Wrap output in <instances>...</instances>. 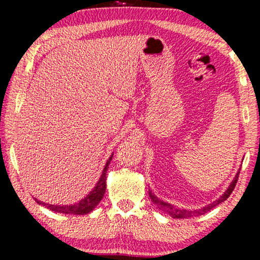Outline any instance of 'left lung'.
I'll use <instances>...</instances> for the list:
<instances>
[{
  "instance_id": "1",
  "label": "left lung",
  "mask_w": 260,
  "mask_h": 260,
  "mask_svg": "<svg viewBox=\"0 0 260 260\" xmlns=\"http://www.w3.org/2000/svg\"><path fill=\"white\" fill-rule=\"evenodd\" d=\"M239 174H240V170L237 173L236 177H234V180L232 181V183L230 184V187L227 188V190L223 193V195L221 198H219L218 200L212 202V204H209L207 206H205V207H202L200 209H194V211H187V209H180V208H176L175 206L170 205V204H167V202L159 200L158 198L155 197V194H152L150 190H149V197H150L151 201L154 202V204L157 206V207L161 209V211L168 213V214L172 216V218H175V219H187V218H194V216H199V215H202L205 214V213H207L213 209L214 207H216L219 204H221L225 200L229 199V197L232 193L234 187H236L237 184V181H238V177H239Z\"/></svg>"
}]
</instances>
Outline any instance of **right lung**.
Wrapping results in <instances>:
<instances>
[{"label":"right lung","mask_w":260,"mask_h":260,"mask_svg":"<svg viewBox=\"0 0 260 260\" xmlns=\"http://www.w3.org/2000/svg\"><path fill=\"white\" fill-rule=\"evenodd\" d=\"M112 156L113 155H111V157L108 159V162H106L105 168H104V170H103L101 179H99L98 183L95 184L93 190H91L90 194H88L87 197H85L81 201L77 202V204H74V205H67V206L45 204V202L39 201V200H37V199H35V201H37L38 204H40L42 206H45V207H47L48 209H51V211H53V212L62 213V214L84 215V214H87V213L92 212L94 209L95 206H97L99 202H101V200L103 199V195H104V193H105V189H106V172H108L109 165H110V162H111Z\"/></svg>","instance_id":"1"}]
</instances>
